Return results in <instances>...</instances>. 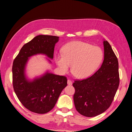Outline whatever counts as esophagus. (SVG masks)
<instances>
[{"label": "esophagus", "mask_w": 132, "mask_h": 132, "mask_svg": "<svg viewBox=\"0 0 132 132\" xmlns=\"http://www.w3.org/2000/svg\"><path fill=\"white\" fill-rule=\"evenodd\" d=\"M67 84H68L69 85H71L72 84V82L69 79V80H67Z\"/></svg>", "instance_id": "esophagus-1"}]
</instances>
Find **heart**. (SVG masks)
<instances>
[{"label": "heart", "instance_id": "b5f03b06", "mask_svg": "<svg viewBox=\"0 0 132 132\" xmlns=\"http://www.w3.org/2000/svg\"><path fill=\"white\" fill-rule=\"evenodd\" d=\"M62 54L55 56V62L61 72H71L79 79L89 77L95 71L103 61L104 53L97 46L83 41L70 42L62 48Z\"/></svg>", "mask_w": 132, "mask_h": 132}]
</instances>
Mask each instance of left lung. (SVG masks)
Masks as SVG:
<instances>
[{"label": "left lung", "mask_w": 132, "mask_h": 132, "mask_svg": "<svg viewBox=\"0 0 132 132\" xmlns=\"http://www.w3.org/2000/svg\"><path fill=\"white\" fill-rule=\"evenodd\" d=\"M104 59L100 68L86 79L75 80L72 85L76 110L93 117L104 113L112 103L119 85L118 59L107 40L103 42Z\"/></svg>", "instance_id": "8db88e82"}]
</instances>
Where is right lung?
Wrapping results in <instances>:
<instances>
[{
    "instance_id": "right-lung-1",
    "label": "right lung",
    "mask_w": 132,
    "mask_h": 132,
    "mask_svg": "<svg viewBox=\"0 0 132 132\" xmlns=\"http://www.w3.org/2000/svg\"><path fill=\"white\" fill-rule=\"evenodd\" d=\"M59 39L57 36H37L22 47L13 61V88L23 105L32 112L45 114L51 110L67 86V78L64 76L47 72L40 77L30 81L25 75L29 57L43 54L52 59L55 44Z\"/></svg>"
}]
</instances>
